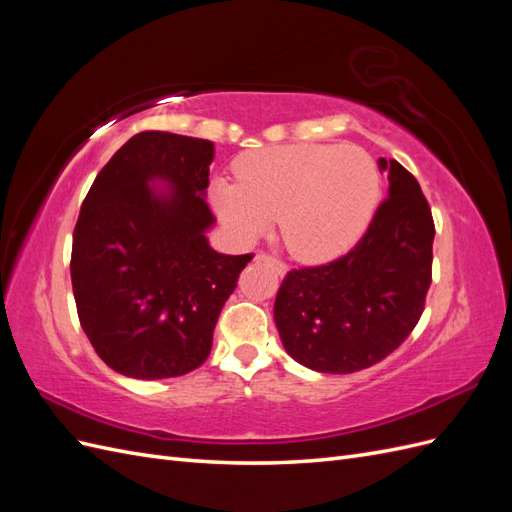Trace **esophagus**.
Segmentation results:
<instances>
[{
    "label": "esophagus",
    "mask_w": 512,
    "mask_h": 512,
    "mask_svg": "<svg viewBox=\"0 0 512 512\" xmlns=\"http://www.w3.org/2000/svg\"><path fill=\"white\" fill-rule=\"evenodd\" d=\"M254 260L256 262H267V265H271V267H275V271L277 273H280L282 277L286 275V265H284V262L282 260H277V258H273V256H269V254H262V252H258L256 256H254Z\"/></svg>",
    "instance_id": "1"
}]
</instances>
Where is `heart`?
<instances>
[{
    "label": "heart",
    "mask_w": 512,
    "mask_h": 512,
    "mask_svg": "<svg viewBox=\"0 0 512 512\" xmlns=\"http://www.w3.org/2000/svg\"><path fill=\"white\" fill-rule=\"evenodd\" d=\"M237 183L215 181L211 203L241 239H254L277 218L286 250L303 262L344 254L374 218L380 173L361 147L286 145L245 153Z\"/></svg>",
    "instance_id": "b5f03b06"
}]
</instances>
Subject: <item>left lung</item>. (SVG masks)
I'll return each mask as SVG.
<instances>
[{
  "label": "left lung",
  "instance_id": "8db88e82",
  "mask_svg": "<svg viewBox=\"0 0 512 512\" xmlns=\"http://www.w3.org/2000/svg\"><path fill=\"white\" fill-rule=\"evenodd\" d=\"M389 198L363 239L329 265L292 269L277 290L273 318L294 361L320 374H354L389 356L412 333L431 284V209L397 160Z\"/></svg>",
  "mask_w": 512,
  "mask_h": 512
}]
</instances>
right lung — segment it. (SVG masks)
<instances>
[{"label": "right lung", "instance_id": "1", "mask_svg": "<svg viewBox=\"0 0 512 512\" xmlns=\"http://www.w3.org/2000/svg\"><path fill=\"white\" fill-rule=\"evenodd\" d=\"M213 153L203 138L136 134L81 207L70 260L76 312L117 374L162 380L203 365L215 322L252 260L209 245Z\"/></svg>", "mask_w": 512, "mask_h": 512}]
</instances>
